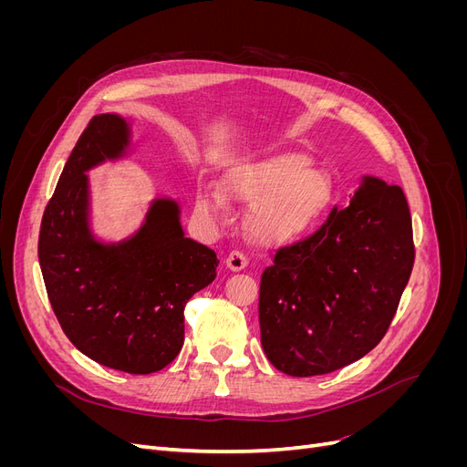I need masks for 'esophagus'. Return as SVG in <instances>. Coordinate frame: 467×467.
<instances>
[{"label":"esophagus","mask_w":467,"mask_h":467,"mask_svg":"<svg viewBox=\"0 0 467 467\" xmlns=\"http://www.w3.org/2000/svg\"><path fill=\"white\" fill-rule=\"evenodd\" d=\"M225 265H228L230 271H242V268L247 266V255L244 251L234 249L228 253V257H225Z\"/></svg>","instance_id":"1"}]
</instances>
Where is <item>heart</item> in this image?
<instances>
[{"label":"heart","mask_w":467,"mask_h":467,"mask_svg":"<svg viewBox=\"0 0 467 467\" xmlns=\"http://www.w3.org/2000/svg\"><path fill=\"white\" fill-rule=\"evenodd\" d=\"M225 192L234 199L255 202L249 225L266 244H280L312 230L333 201V185L325 171L314 169L312 158L286 153L235 171ZM196 206L208 216L225 214V196L214 189L196 194Z\"/></svg>","instance_id":"obj_1"}]
</instances>
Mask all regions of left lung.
<instances>
[{
    "label": "left lung",
    "instance_id": "obj_1",
    "mask_svg": "<svg viewBox=\"0 0 467 467\" xmlns=\"http://www.w3.org/2000/svg\"><path fill=\"white\" fill-rule=\"evenodd\" d=\"M415 261L413 225L398 185L366 177L348 206L278 247L261 275V345L288 376L329 374L384 338Z\"/></svg>",
    "mask_w": 467,
    "mask_h": 467
}]
</instances>
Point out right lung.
<instances>
[{
  "instance_id": "1",
  "label": "right lung",
  "mask_w": 467,
  "mask_h": 467,
  "mask_svg": "<svg viewBox=\"0 0 467 467\" xmlns=\"http://www.w3.org/2000/svg\"><path fill=\"white\" fill-rule=\"evenodd\" d=\"M129 146V126L97 115L81 132L40 222L38 263L62 331L91 360L129 374L171 362L185 306L216 278V253L185 237L173 201H155L129 242L103 245L88 225L86 171Z\"/></svg>"
}]
</instances>
